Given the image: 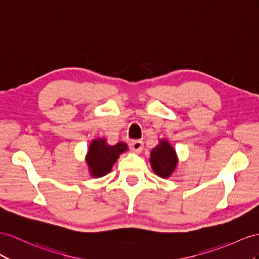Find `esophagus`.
<instances>
[{
    "label": "esophagus",
    "instance_id": "1",
    "mask_svg": "<svg viewBox=\"0 0 259 259\" xmlns=\"http://www.w3.org/2000/svg\"><path fill=\"white\" fill-rule=\"evenodd\" d=\"M130 148L131 150H134L135 152H137V153H139V152H141L142 148H143V142L141 140H134L130 142Z\"/></svg>",
    "mask_w": 259,
    "mask_h": 259
}]
</instances>
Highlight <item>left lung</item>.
<instances>
[{"mask_svg":"<svg viewBox=\"0 0 259 259\" xmlns=\"http://www.w3.org/2000/svg\"><path fill=\"white\" fill-rule=\"evenodd\" d=\"M150 162L156 175L166 178L176 167L177 158L175 150L167 141H161L155 149L152 150Z\"/></svg>","mask_w":259,"mask_h":259,"instance_id":"obj_1","label":"left lung"}]
</instances>
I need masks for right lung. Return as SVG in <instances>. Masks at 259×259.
<instances>
[{
    "instance_id": "1",
    "label": "right lung",
    "mask_w": 259,
    "mask_h": 259,
    "mask_svg": "<svg viewBox=\"0 0 259 259\" xmlns=\"http://www.w3.org/2000/svg\"><path fill=\"white\" fill-rule=\"evenodd\" d=\"M125 150H127V144L123 142H119L116 145H107L105 139L93 141L86 157L92 176L101 177L109 173L119 155Z\"/></svg>"
}]
</instances>
